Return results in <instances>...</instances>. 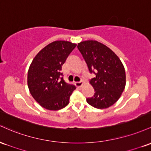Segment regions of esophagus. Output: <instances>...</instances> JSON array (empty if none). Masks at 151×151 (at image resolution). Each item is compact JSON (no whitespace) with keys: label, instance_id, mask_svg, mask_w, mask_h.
<instances>
[{"label":"esophagus","instance_id":"34e87169","mask_svg":"<svg viewBox=\"0 0 151 151\" xmlns=\"http://www.w3.org/2000/svg\"><path fill=\"white\" fill-rule=\"evenodd\" d=\"M75 85H76V87L81 88V87H82L83 83H82V82H76V83H75Z\"/></svg>","mask_w":151,"mask_h":151}]
</instances>
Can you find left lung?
Segmentation results:
<instances>
[{
	"label": "left lung",
	"mask_w": 151,
	"mask_h": 151,
	"mask_svg": "<svg viewBox=\"0 0 151 151\" xmlns=\"http://www.w3.org/2000/svg\"><path fill=\"white\" fill-rule=\"evenodd\" d=\"M91 73L90 81L95 93L86 99L98 109L107 108L119 99L126 86V72L120 58L112 50L96 40H86L78 45Z\"/></svg>",
	"instance_id": "8db88e82"
}]
</instances>
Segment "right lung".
<instances>
[{
  "mask_svg": "<svg viewBox=\"0 0 151 151\" xmlns=\"http://www.w3.org/2000/svg\"><path fill=\"white\" fill-rule=\"evenodd\" d=\"M76 44L56 40L48 44L35 55L28 72V86L33 98L42 107L58 111L69 103L76 88L65 82L62 65Z\"/></svg>",
  "mask_w": 151,
  "mask_h": 151,
  "instance_id": "add662e5",
  "label": "right lung"
}]
</instances>
